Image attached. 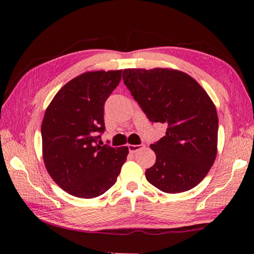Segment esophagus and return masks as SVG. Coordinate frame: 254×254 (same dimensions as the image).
Here are the masks:
<instances>
[{
  "label": "esophagus",
  "instance_id": "1",
  "mask_svg": "<svg viewBox=\"0 0 254 254\" xmlns=\"http://www.w3.org/2000/svg\"><path fill=\"white\" fill-rule=\"evenodd\" d=\"M127 147H128V150H130V152H136V151H139V150L143 149L145 145L143 143H141V144H128Z\"/></svg>",
  "mask_w": 254,
  "mask_h": 254
}]
</instances>
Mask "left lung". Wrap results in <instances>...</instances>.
I'll use <instances>...</instances> for the list:
<instances>
[{
	"label": "left lung",
	"mask_w": 254,
	"mask_h": 254,
	"mask_svg": "<svg viewBox=\"0 0 254 254\" xmlns=\"http://www.w3.org/2000/svg\"><path fill=\"white\" fill-rule=\"evenodd\" d=\"M123 80L149 121L167 126L150 145L156 162L145 178L168 194L197 186L217 153L218 118L207 93L192 77L167 68L124 69Z\"/></svg>",
	"instance_id": "8db88e82"
}]
</instances>
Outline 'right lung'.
Here are the masks:
<instances>
[{"mask_svg":"<svg viewBox=\"0 0 254 254\" xmlns=\"http://www.w3.org/2000/svg\"><path fill=\"white\" fill-rule=\"evenodd\" d=\"M122 70L88 71L56 94L41 126L46 168L58 186L79 198H94L117 183L127 147L102 145L104 105Z\"/></svg>","mask_w":254,"mask_h":254,"instance_id":"1","label":"right lung"}]
</instances>
